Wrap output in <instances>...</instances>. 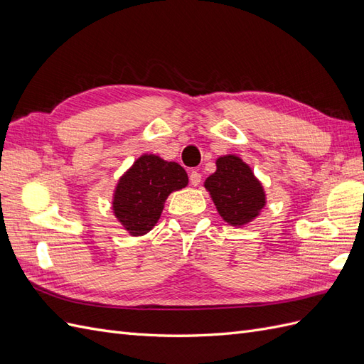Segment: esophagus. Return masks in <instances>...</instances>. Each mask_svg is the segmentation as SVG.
Here are the masks:
<instances>
[{
	"label": "esophagus",
	"instance_id": "1",
	"mask_svg": "<svg viewBox=\"0 0 364 364\" xmlns=\"http://www.w3.org/2000/svg\"><path fill=\"white\" fill-rule=\"evenodd\" d=\"M200 181H202V174H200L199 171L193 170V171L190 173V183L194 185V186H197V185L200 183Z\"/></svg>",
	"mask_w": 364,
	"mask_h": 364
}]
</instances>
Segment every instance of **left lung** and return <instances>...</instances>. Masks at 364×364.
I'll return each instance as SVG.
<instances>
[{"mask_svg":"<svg viewBox=\"0 0 364 364\" xmlns=\"http://www.w3.org/2000/svg\"><path fill=\"white\" fill-rule=\"evenodd\" d=\"M217 170L205 181L218 214L232 226H245L266 205V193L246 162L235 155L217 159Z\"/></svg>","mask_w":364,"mask_h":364,"instance_id":"left-lung-1","label":"left lung"}]
</instances>
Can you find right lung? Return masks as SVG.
I'll list each match as a JSON object with an SVG mask.
<instances>
[{
	"label": "right lung",
	"instance_id": "obj_1",
	"mask_svg": "<svg viewBox=\"0 0 364 364\" xmlns=\"http://www.w3.org/2000/svg\"><path fill=\"white\" fill-rule=\"evenodd\" d=\"M186 185L188 176L178 162L142 155L117 183L114 214L130 235H144L158 223L170 193Z\"/></svg>",
	"mask_w": 364,
	"mask_h": 364
}]
</instances>
